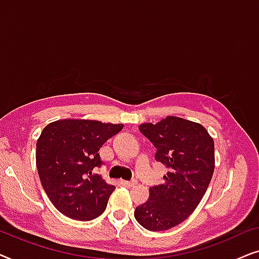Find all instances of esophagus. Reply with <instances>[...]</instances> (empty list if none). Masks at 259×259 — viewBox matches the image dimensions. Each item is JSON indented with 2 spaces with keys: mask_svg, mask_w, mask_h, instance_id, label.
<instances>
[{
  "mask_svg": "<svg viewBox=\"0 0 259 259\" xmlns=\"http://www.w3.org/2000/svg\"><path fill=\"white\" fill-rule=\"evenodd\" d=\"M121 184L126 187H133L134 185H137V182L136 180H132V182H126V180H122Z\"/></svg>",
  "mask_w": 259,
  "mask_h": 259,
  "instance_id": "esophagus-1",
  "label": "esophagus"
}]
</instances>
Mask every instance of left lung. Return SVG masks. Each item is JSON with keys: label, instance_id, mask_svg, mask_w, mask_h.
I'll return each instance as SVG.
<instances>
[{"label": "left lung", "instance_id": "left-lung-1", "mask_svg": "<svg viewBox=\"0 0 259 259\" xmlns=\"http://www.w3.org/2000/svg\"><path fill=\"white\" fill-rule=\"evenodd\" d=\"M139 130L157 148L155 160L167 173L164 183L150 187L134 217L145 229L165 231L185 221L203 199L214 171V143L203 125L178 116L141 123Z\"/></svg>", "mask_w": 259, "mask_h": 259}]
</instances>
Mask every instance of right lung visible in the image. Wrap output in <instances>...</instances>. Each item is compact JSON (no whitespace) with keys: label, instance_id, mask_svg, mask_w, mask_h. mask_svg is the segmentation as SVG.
<instances>
[{"label":"right lung","instance_id":"1","mask_svg":"<svg viewBox=\"0 0 259 259\" xmlns=\"http://www.w3.org/2000/svg\"><path fill=\"white\" fill-rule=\"evenodd\" d=\"M122 123L63 119L48 123L36 143V167L53 205L67 217L92 221L106 210L115 186L95 173L99 150Z\"/></svg>","mask_w":259,"mask_h":259}]
</instances>
